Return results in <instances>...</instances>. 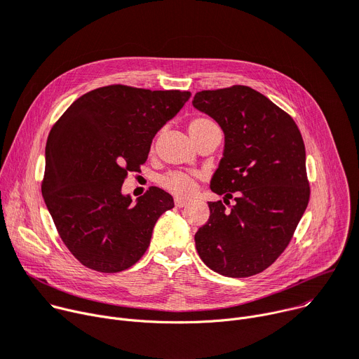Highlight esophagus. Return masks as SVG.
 Wrapping results in <instances>:
<instances>
[{
    "label": "esophagus",
    "instance_id": "esophagus-1",
    "mask_svg": "<svg viewBox=\"0 0 359 359\" xmlns=\"http://www.w3.org/2000/svg\"><path fill=\"white\" fill-rule=\"evenodd\" d=\"M175 205H176V208H179V209H180V208H186V206H187V202H184V201H179V199H177V201H175Z\"/></svg>",
    "mask_w": 359,
    "mask_h": 359
}]
</instances>
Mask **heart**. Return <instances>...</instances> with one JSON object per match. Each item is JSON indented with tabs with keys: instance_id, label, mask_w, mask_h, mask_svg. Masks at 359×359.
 Segmentation results:
<instances>
[{
	"instance_id": "1",
	"label": "heart",
	"mask_w": 359,
	"mask_h": 359,
	"mask_svg": "<svg viewBox=\"0 0 359 359\" xmlns=\"http://www.w3.org/2000/svg\"><path fill=\"white\" fill-rule=\"evenodd\" d=\"M217 127L218 126L215 124L210 118H206L202 115L194 116L187 124L189 134L192 138H195L196 135L210 128H217ZM158 184L165 190V192H169L175 198L180 201H187L196 194L198 177L183 172H169L158 179Z\"/></svg>"
}]
</instances>
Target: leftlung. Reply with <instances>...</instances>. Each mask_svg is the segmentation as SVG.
<instances>
[{
	"label": "left lung",
	"mask_w": 359,
	"mask_h": 359,
	"mask_svg": "<svg viewBox=\"0 0 359 359\" xmlns=\"http://www.w3.org/2000/svg\"><path fill=\"white\" fill-rule=\"evenodd\" d=\"M194 107L217 121L225 150L212 192L236 202H208L195 243L205 264L226 277L269 269L287 248L307 208L306 150L294 119L250 86L201 90Z\"/></svg>",
	"instance_id": "1"
}]
</instances>
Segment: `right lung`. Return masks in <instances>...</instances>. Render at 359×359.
I'll return each mask as SVG.
<instances>
[{
  "mask_svg": "<svg viewBox=\"0 0 359 359\" xmlns=\"http://www.w3.org/2000/svg\"><path fill=\"white\" fill-rule=\"evenodd\" d=\"M189 98L187 90L108 85L82 95L52 127L41 194L63 244L85 267L119 273L147 251L173 198L151 186L131 203L121 187Z\"/></svg>",
  "mask_w": 359,
  "mask_h": 359,
  "instance_id": "right-lung-1",
  "label": "right lung"
}]
</instances>
